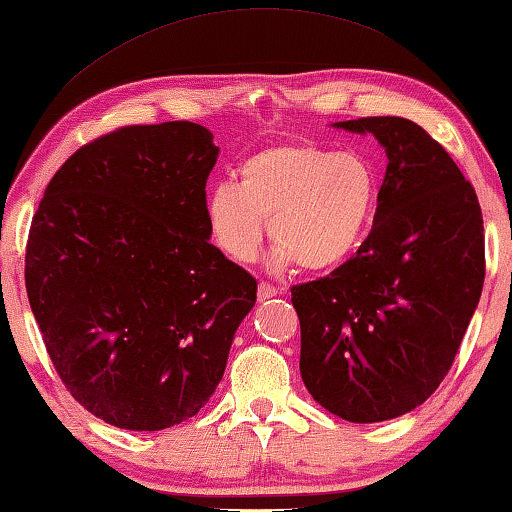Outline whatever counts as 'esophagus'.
<instances>
[{
	"label": "esophagus",
	"mask_w": 512,
	"mask_h": 512,
	"mask_svg": "<svg viewBox=\"0 0 512 512\" xmlns=\"http://www.w3.org/2000/svg\"><path fill=\"white\" fill-rule=\"evenodd\" d=\"M277 293H282V291H280V288H275L273 284L259 282V286H257V297H259V302H266V300H271V297H275Z\"/></svg>",
	"instance_id": "obj_1"
}]
</instances>
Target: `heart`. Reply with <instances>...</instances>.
<instances>
[{
  "label": "heart",
  "instance_id": "1",
  "mask_svg": "<svg viewBox=\"0 0 512 512\" xmlns=\"http://www.w3.org/2000/svg\"><path fill=\"white\" fill-rule=\"evenodd\" d=\"M237 174L206 199L212 239L237 264L255 259L264 221L275 271L297 262L311 273L345 264L374 226L380 179L362 152L277 143L246 156Z\"/></svg>",
  "mask_w": 512,
  "mask_h": 512
}]
</instances>
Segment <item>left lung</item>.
<instances>
[{"label": "left lung", "mask_w": 512, "mask_h": 512, "mask_svg": "<svg viewBox=\"0 0 512 512\" xmlns=\"http://www.w3.org/2000/svg\"><path fill=\"white\" fill-rule=\"evenodd\" d=\"M333 127L374 134L387 172L369 237L329 277L291 288L300 374L315 403L380 423L425 403L448 374L481 297L483 219L450 154L407 118Z\"/></svg>", "instance_id": "left-lung-1"}]
</instances>
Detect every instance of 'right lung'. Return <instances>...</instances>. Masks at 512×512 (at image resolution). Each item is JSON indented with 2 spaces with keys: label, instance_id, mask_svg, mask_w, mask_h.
I'll return each instance as SVG.
<instances>
[{
  "label": "right lung",
  "instance_id": "1",
  "mask_svg": "<svg viewBox=\"0 0 512 512\" xmlns=\"http://www.w3.org/2000/svg\"><path fill=\"white\" fill-rule=\"evenodd\" d=\"M219 147L188 120L116 129L71 156L37 208L26 293L71 396L123 430L197 414L257 282L210 244Z\"/></svg>",
  "mask_w": 512,
  "mask_h": 512
}]
</instances>
